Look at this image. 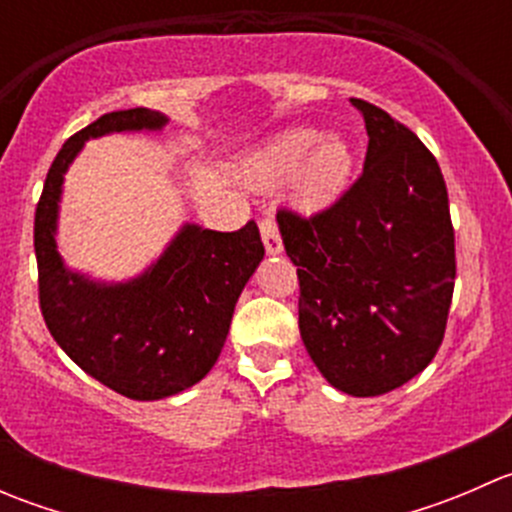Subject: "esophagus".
<instances>
[{
	"mask_svg": "<svg viewBox=\"0 0 512 512\" xmlns=\"http://www.w3.org/2000/svg\"><path fill=\"white\" fill-rule=\"evenodd\" d=\"M260 235H262V242H265L267 255H280V252H282V237H280V230H277L275 218L262 220Z\"/></svg>",
	"mask_w": 512,
	"mask_h": 512,
	"instance_id": "34e87169",
	"label": "esophagus"
}]
</instances>
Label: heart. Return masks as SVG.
<instances>
[{"mask_svg": "<svg viewBox=\"0 0 512 512\" xmlns=\"http://www.w3.org/2000/svg\"><path fill=\"white\" fill-rule=\"evenodd\" d=\"M352 168L347 138L312 126L277 133L240 163L242 178L255 188H275L289 178V205L304 215L332 208L347 190Z\"/></svg>", "mask_w": 512, "mask_h": 512, "instance_id": "1", "label": "heart"}]
</instances>
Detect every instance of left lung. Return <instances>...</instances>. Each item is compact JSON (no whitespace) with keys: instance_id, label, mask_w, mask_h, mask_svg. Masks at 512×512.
<instances>
[{"instance_id":"1","label":"left lung","mask_w":512,"mask_h":512,"mask_svg":"<svg viewBox=\"0 0 512 512\" xmlns=\"http://www.w3.org/2000/svg\"><path fill=\"white\" fill-rule=\"evenodd\" d=\"M369 136L364 173L312 220L282 210L299 277V334L334 389L379 396L436 356L456 280L448 193L436 158L399 121L349 98Z\"/></svg>"}]
</instances>
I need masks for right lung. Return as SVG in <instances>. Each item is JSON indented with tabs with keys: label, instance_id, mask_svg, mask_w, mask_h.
<instances>
[{
	"label": "right lung",
	"instance_id": "obj_1",
	"mask_svg": "<svg viewBox=\"0 0 512 512\" xmlns=\"http://www.w3.org/2000/svg\"><path fill=\"white\" fill-rule=\"evenodd\" d=\"M165 123L153 108H128L71 136L51 163L34 220L39 302L51 337L86 374L136 401L168 399L213 369L237 299L265 257L255 223L237 232L183 223L128 280H96L66 265L56 240L64 175L86 141L160 133Z\"/></svg>",
	"mask_w": 512,
	"mask_h": 512
}]
</instances>
